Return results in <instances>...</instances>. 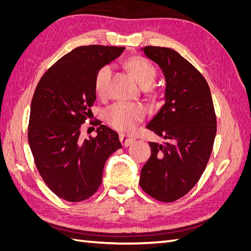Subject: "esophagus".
Listing matches in <instances>:
<instances>
[{
	"label": "esophagus",
	"mask_w": 251,
	"mask_h": 251,
	"mask_svg": "<svg viewBox=\"0 0 251 251\" xmlns=\"http://www.w3.org/2000/svg\"><path fill=\"white\" fill-rule=\"evenodd\" d=\"M119 139H120L121 143H123V146L126 147V148L130 147L131 144L135 141V138L133 137V136L126 135V134H120L119 135Z\"/></svg>",
	"instance_id": "obj_1"
}]
</instances>
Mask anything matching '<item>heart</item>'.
Masks as SVG:
<instances>
[{"instance_id": "1", "label": "heart", "mask_w": 251, "mask_h": 251, "mask_svg": "<svg viewBox=\"0 0 251 251\" xmlns=\"http://www.w3.org/2000/svg\"><path fill=\"white\" fill-rule=\"evenodd\" d=\"M126 67L133 77L143 88L154 82L157 76L155 67L149 60L140 56H133L126 59ZM112 75V68L109 65L100 67L94 77V91L96 95L104 96L108 92L109 82ZM105 119L116 130L127 132L136 126L144 116V110L137 104L115 103L105 111Z\"/></svg>"}]
</instances>
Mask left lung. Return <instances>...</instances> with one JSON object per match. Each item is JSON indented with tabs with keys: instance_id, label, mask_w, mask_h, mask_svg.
I'll use <instances>...</instances> for the list:
<instances>
[{
	"instance_id": "8db88e82",
	"label": "left lung",
	"mask_w": 251,
	"mask_h": 251,
	"mask_svg": "<svg viewBox=\"0 0 251 251\" xmlns=\"http://www.w3.org/2000/svg\"><path fill=\"white\" fill-rule=\"evenodd\" d=\"M164 74V104L147 127L168 140L150 142L139 184L154 199L174 202L196 185L206 168L217 133L210 89L203 75L171 48H141Z\"/></svg>"
}]
</instances>
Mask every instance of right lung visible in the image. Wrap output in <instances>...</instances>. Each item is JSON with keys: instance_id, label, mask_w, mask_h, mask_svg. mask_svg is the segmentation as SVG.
Returning a JSON list of instances; mask_svg holds the SVG:
<instances>
[{"instance_id": "right-lung-1", "label": "right lung", "mask_w": 251, "mask_h": 251, "mask_svg": "<svg viewBox=\"0 0 251 251\" xmlns=\"http://www.w3.org/2000/svg\"><path fill=\"white\" fill-rule=\"evenodd\" d=\"M125 47L90 45L67 53L45 72L30 108L28 142L45 183L59 198L80 202L100 188L107 159L123 148L118 134L97 120V136L80 127L96 100L94 77Z\"/></svg>"}]
</instances>
